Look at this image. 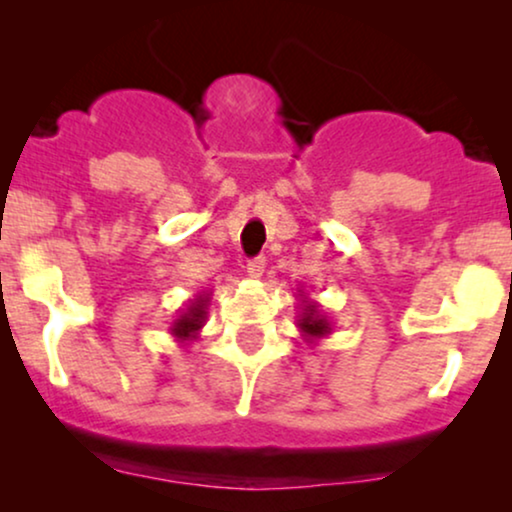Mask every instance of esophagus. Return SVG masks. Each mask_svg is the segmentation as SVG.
<instances>
[{
	"label": "esophagus",
	"mask_w": 512,
	"mask_h": 512,
	"mask_svg": "<svg viewBox=\"0 0 512 512\" xmlns=\"http://www.w3.org/2000/svg\"><path fill=\"white\" fill-rule=\"evenodd\" d=\"M264 267H267V260H264V257H255V260L248 262V267L245 269H248L250 279H262Z\"/></svg>",
	"instance_id": "1"
}]
</instances>
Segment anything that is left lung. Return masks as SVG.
<instances>
[{"label":"left lung","instance_id":"8db88e82","mask_svg":"<svg viewBox=\"0 0 512 512\" xmlns=\"http://www.w3.org/2000/svg\"><path fill=\"white\" fill-rule=\"evenodd\" d=\"M298 330H301V337L305 342L315 344L320 339H325L327 334H332V322L330 317L322 313V305L308 298L305 293L298 289Z\"/></svg>","mask_w":512,"mask_h":512}]
</instances>
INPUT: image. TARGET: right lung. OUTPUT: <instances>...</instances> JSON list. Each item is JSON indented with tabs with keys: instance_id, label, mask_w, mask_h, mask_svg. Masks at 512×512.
I'll use <instances>...</instances> for the list:
<instances>
[{
	"instance_id": "1",
	"label": "right lung",
	"mask_w": 512,
	"mask_h": 512,
	"mask_svg": "<svg viewBox=\"0 0 512 512\" xmlns=\"http://www.w3.org/2000/svg\"><path fill=\"white\" fill-rule=\"evenodd\" d=\"M209 301H211V291L197 293V296L190 298L185 308L180 310V315L170 322V334H173L180 344L195 342L199 337L204 322H207Z\"/></svg>"
}]
</instances>
